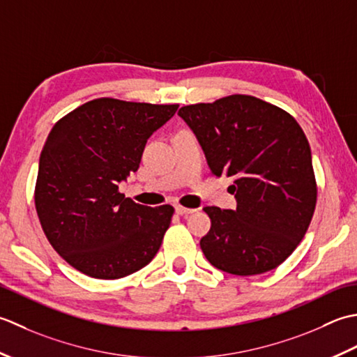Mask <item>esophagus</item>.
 Here are the masks:
<instances>
[{"label":"esophagus","instance_id":"34e87169","mask_svg":"<svg viewBox=\"0 0 357 357\" xmlns=\"http://www.w3.org/2000/svg\"><path fill=\"white\" fill-rule=\"evenodd\" d=\"M195 209H192V208H185V206H181V205H177L176 206V213L178 214V215H183V214H191V213H194Z\"/></svg>","mask_w":357,"mask_h":357}]
</instances>
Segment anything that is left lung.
Wrapping results in <instances>:
<instances>
[{
  "label": "left lung",
  "mask_w": 357,
  "mask_h": 357,
  "mask_svg": "<svg viewBox=\"0 0 357 357\" xmlns=\"http://www.w3.org/2000/svg\"><path fill=\"white\" fill-rule=\"evenodd\" d=\"M215 177H229L236 209L206 206L211 229L200 248L236 275L271 271L307 232L317 202L307 135L293 115L252 96L180 107Z\"/></svg>",
  "instance_id": "obj_1"
}]
</instances>
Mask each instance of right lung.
Wrapping results in <instances>:
<instances>
[{"label":"right lung","mask_w":357,"mask_h":357,"mask_svg":"<svg viewBox=\"0 0 357 357\" xmlns=\"http://www.w3.org/2000/svg\"><path fill=\"white\" fill-rule=\"evenodd\" d=\"M177 107L103 97L78 106L50 129L40 155L35 209L49 243L79 273L126 278L160 250L174 208L138 205L119 183L138 169L148 138Z\"/></svg>","instance_id":"obj_1"}]
</instances>
